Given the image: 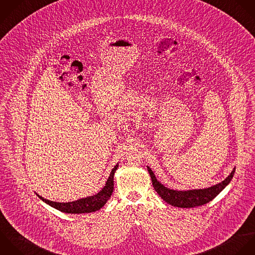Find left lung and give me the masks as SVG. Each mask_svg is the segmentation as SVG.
<instances>
[{
	"label": "left lung",
	"mask_w": 255,
	"mask_h": 255,
	"mask_svg": "<svg viewBox=\"0 0 255 255\" xmlns=\"http://www.w3.org/2000/svg\"><path fill=\"white\" fill-rule=\"evenodd\" d=\"M148 168V172L151 176L153 187L158 195L169 205L177 208H195L206 205L214 200L233 180L236 168L232 171L230 176L226 178L223 182L212 186L207 189H199V190H189V191H175L165 187L161 184L153 171Z\"/></svg>",
	"instance_id": "1"
}]
</instances>
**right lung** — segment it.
<instances>
[{"label":"right lung","instance_id":"1","mask_svg":"<svg viewBox=\"0 0 255 255\" xmlns=\"http://www.w3.org/2000/svg\"><path fill=\"white\" fill-rule=\"evenodd\" d=\"M118 168V164L114 166L112 169L104 187L94 196H90L87 198H83L80 200H77L75 202H70V203H57V202H52L49 200H45L39 195L36 196L45 204L48 206L54 208L55 210H58L62 213L65 214H88V213H93L96 211H99L104 207V205L109 201L112 192L114 190V174Z\"/></svg>","mask_w":255,"mask_h":255}]
</instances>
